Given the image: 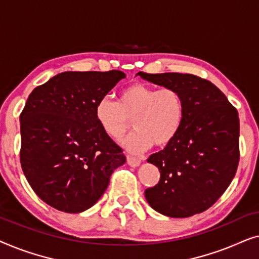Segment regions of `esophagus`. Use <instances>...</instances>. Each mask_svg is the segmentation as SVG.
I'll list each match as a JSON object with an SVG mask.
<instances>
[{
	"mask_svg": "<svg viewBox=\"0 0 259 259\" xmlns=\"http://www.w3.org/2000/svg\"><path fill=\"white\" fill-rule=\"evenodd\" d=\"M126 158H127V164L132 166V167H137V166H139L141 164L140 159L137 157H133V155H127Z\"/></svg>",
	"mask_w": 259,
	"mask_h": 259,
	"instance_id": "obj_1",
	"label": "esophagus"
}]
</instances>
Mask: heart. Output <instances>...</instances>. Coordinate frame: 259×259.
Wrapping results in <instances>:
<instances>
[{
    "label": "heart",
    "instance_id": "1",
    "mask_svg": "<svg viewBox=\"0 0 259 259\" xmlns=\"http://www.w3.org/2000/svg\"><path fill=\"white\" fill-rule=\"evenodd\" d=\"M94 115L106 136L120 140L132 120L134 130L122 146L131 153H141L155 144L167 146L182 130L185 118V101L171 87L159 90L143 82L130 84L120 91L118 102L104 97L97 102Z\"/></svg>",
    "mask_w": 259,
    "mask_h": 259
}]
</instances>
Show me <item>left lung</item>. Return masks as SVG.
Segmentation results:
<instances>
[{
	"mask_svg": "<svg viewBox=\"0 0 259 259\" xmlns=\"http://www.w3.org/2000/svg\"><path fill=\"white\" fill-rule=\"evenodd\" d=\"M175 88L185 101L182 130L164 150L150 155L160 180L145 191L159 213L186 218L211 207L225 192L239 162V118L223 92L192 74H137Z\"/></svg>",
	"mask_w": 259,
	"mask_h": 259,
	"instance_id": "1",
	"label": "left lung"
}]
</instances>
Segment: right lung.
<instances>
[{"label":"right lung","mask_w":259,"mask_h":259,"mask_svg":"<svg viewBox=\"0 0 259 259\" xmlns=\"http://www.w3.org/2000/svg\"><path fill=\"white\" fill-rule=\"evenodd\" d=\"M123 77L120 70L63 72L28 98L20 115L21 166L34 192L56 210L93 206L125 164L122 148L94 115L97 102Z\"/></svg>","instance_id":"1"}]
</instances>
